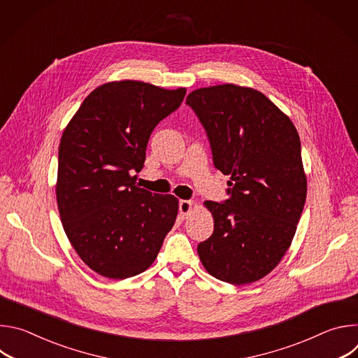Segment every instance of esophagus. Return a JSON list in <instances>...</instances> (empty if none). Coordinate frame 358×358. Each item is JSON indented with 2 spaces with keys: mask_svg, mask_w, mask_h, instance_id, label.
<instances>
[{
  "mask_svg": "<svg viewBox=\"0 0 358 358\" xmlns=\"http://www.w3.org/2000/svg\"><path fill=\"white\" fill-rule=\"evenodd\" d=\"M192 206H194L192 201H188V199H181L180 201V215H181V218L188 217V214L192 210Z\"/></svg>",
  "mask_w": 358,
  "mask_h": 358,
  "instance_id": "obj_1",
  "label": "esophagus"
}]
</instances>
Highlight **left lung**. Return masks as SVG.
<instances>
[{
	"label": "left lung",
	"instance_id": "obj_1",
	"mask_svg": "<svg viewBox=\"0 0 358 358\" xmlns=\"http://www.w3.org/2000/svg\"><path fill=\"white\" fill-rule=\"evenodd\" d=\"M187 105L207 130L215 167L229 176L225 202L206 201L213 235L198 245L206 271L231 285L271 273L292 245L308 178L299 133L262 92L234 83L199 87Z\"/></svg>",
	"mask_w": 358,
	"mask_h": 358
}]
</instances>
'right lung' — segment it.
<instances>
[{
    "label": "right lung",
    "instance_id": "1",
    "mask_svg": "<svg viewBox=\"0 0 358 358\" xmlns=\"http://www.w3.org/2000/svg\"><path fill=\"white\" fill-rule=\"evenodd\" d=\"M187 89L140 80L97 86L65 127L58 155L57 202L65 234L96 273L127 279L156 261L178 214L171 194L136 184L150 134Z\"/></svg>",
    "mask_w": 358,
    "mask_h": 358
}]
</instances>
